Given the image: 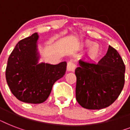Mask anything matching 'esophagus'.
<instances>
[{
	"mask_svg": "<svg viewBox=\"0 0 130 130\" xmlns=\"http://www.w3.org/2000/svg\"><path fill=\"white\" fill-rule=\"evenodd\" d=\"M75 66H76L75 63L73 61H72V60H70V61H69L67 62V68L68 71H74V69H75Z\"/></svg>",
	"mask_w": 130,
	"mask_h": 130,
	"instance_id": "esophagus-1",
	"label": "esophagus"
}]
</instances>
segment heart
Masks as SVG:
<instances>
[{
    "label": "heart",
    "mask_w": 130,
    "mask_h": 130,
    "mask_svg": "<svg viewBox=\"0 0 130 130\" xmlns=\"http://www.w3.org/2000/svg\"><path fill=\"white\" fill-rule=\"evenodd\" d=\"M89 44H91V43H89ZM92 51L94 53H96L97 51H98V48H97L96 46H94L92 48Z\"/></svg>",
    "instance_id": "b5f03b06"
}]
</instances>
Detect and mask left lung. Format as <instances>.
<instances>
[{
    "instance_id": "8db88e82",
    "label": "left lung",
    "mask_w": 130,
    "mask_h": 130,
    "mask_svg": "<svg viewBox=\"0 0 130 130\" xmlns=\"http://www.w3.org/2000/svg\"><path fill=\"white\" fill-rule=\"evenodd\" d=\"M76 75L77 103L88 109L109 107L118 98L125 84V66L117 50L109 46L99 61L79 60Z\"/></svg>"
}]
</instances>
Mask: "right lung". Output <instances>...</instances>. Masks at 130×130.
Here are the masks:
<instances>
[{"label": "right lung", "instance_id": "add662e5", "mask_svg": "<svg viewBox=\"0 0 130 130\" xmlns=\"http://www.w3.org/2000/svg\"><path fill=\"white\" fill-rule=\"evenodd\" d=\"M38 35L21 40L9 56L6 68V79L13 94L18 100L27 103L44 102L51 94L55 82L65 75V61L51 65L38 64L37 41Z\"/></svg>", "mask_w": 130, "mask_h": 130}]
</instances>
